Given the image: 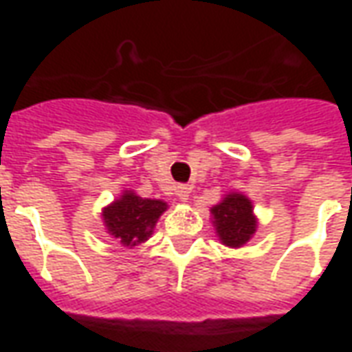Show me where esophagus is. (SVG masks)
Wrapping results in <instances>:
<instances>
[{
  "label": "esophagus",
  "mask_w": 352,
  "mask_h": 352,
  "mask_svg": "<svg viewBox=\"0 0 352 352\" xmlns=\"http://www.w3.org/2000/svg\"><path fill=\"white\" fill-rule=\"evenodd\" d=\"M175 194H177V198H179V201H186L188 196H190V188H188L186 184H179V186L175 188Z\"/></svg>",
  "instance_id": "esophagus-1"
}]
</instances>
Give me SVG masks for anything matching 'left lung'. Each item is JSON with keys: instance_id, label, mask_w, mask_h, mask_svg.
<instances>
[{"instance_id": "1", "label": "left lung", "mask_w": 352, "mask_h": 352, "mask_svg": "<svg viewBox=\"0 0 352 352\" xmlns=\"http://www.w3.org/2000/svg\"><path fill=\"white\" fill-rule=\"evenodd\" d=\"M211 221L217 237L230 249H239L249 243L258 228L252 201L241 192L224 194V198L211 207Z\"/></svg>"}]
</instances>
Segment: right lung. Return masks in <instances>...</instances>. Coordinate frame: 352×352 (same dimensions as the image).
Wrapping results in <instances>:
<instances>
[{"label":"right lung","instance_id":"1","mask_svg":"<svg viewBox=\"0 0 352 352\" xmlns=\"http://www.w3.org/2000/svg\"><path fill=\"white\" fill-rule=\"evenodd\" d=\"M168 209L162 199L141 198L133 190H122L120 196L101 209V221L109 236L122 247H138L153 236L154 226Z\"/></svg>","mask_w":352,"mask_h":352}]
</instances>
